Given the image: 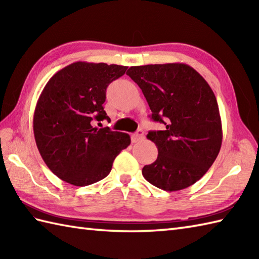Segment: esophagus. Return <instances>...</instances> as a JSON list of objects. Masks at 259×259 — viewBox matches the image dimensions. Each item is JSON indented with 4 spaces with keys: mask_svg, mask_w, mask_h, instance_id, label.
Segmentation results:
<instances>
[{
    "mask_svg": "<svg viewBox=\"0 0 259 259\" xmlns=\"http://www.w3.org/2000/svg\"><path fill=\"white\" fill-rule=\"evenodd\" d=\"M145 138V133L144 130L139 129L137 133H135L133 136H131V140H133V142H139L141 140H144Z\"/></svg>",
    "mask_w": 259,
    "mask_h": 259,
    "instance_id": "34e87169",
    "label": "esophagus"
}]
</instances>
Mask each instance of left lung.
Returning <instances> with one entry per match:
<instances>
[{"label": "left lung", "instance_id": "left-lung-1", "mask_svg": "<svg viewBox=\"0 0 259 259\" xmlns=\"http://www.w3.org/2000/svg\"><path fill=\"white\" fill-rule=\"evenodd\" d=\"M126 74L142 90L151 119L164 124L163 130L147 135L157 146L158 157L142 168V176L166 191L194 185L211 167L222 147V119L211 88L185 63L131 67Z\"/></svg>", "mask_w": 259, "mask_h": 259}]
</instances>
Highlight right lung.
<instances>
[{
	"mask_svg": "<svg viewBox=\"0 0 259 259\" xmlns=\"http://www.w3.org/2000/svg\"><path fill=\"white\" fill-rule=\"evenodd\" d=\"M128 67L74 62L48 81L36 102L33 133L38 152L51 171L68 184L83 187L106 178L128 134L97 128L108 119L102 104L112 81Z\"/></svg>",
	"mask_w": 259,
	"mask_h": 259,
	"instance_id": "right-lung-1",
	"label": "right lung"
}]
</instances>
